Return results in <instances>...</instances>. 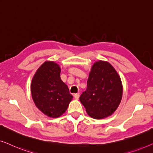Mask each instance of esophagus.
<instances>
[{
	"label": "esophagus",
	"instance_id": "esophagus-1",
	"mask_svg": "<svg viewBox=\"0 0 153 153\" xmlns=\"http://www.w3.org/2000/svg\"><path fill=\"white\" fill-rule=\"evenodd\" d=\"M74 98L76 100H78L79 99V93H76V94H74Z\"/></svg>",
	"mask_w": 153,
	"mask_h": 153
}]
</instances>
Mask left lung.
I'll return each mask as SVG.
<instances>
[{
    "instance_id": "left-lung-1",
    "label": "left lung",
    "mask_w": 153,
    "mask_h": 153,
    "mask_svg": "<svg viewBox=\"0 0 153 153\" xmlns=\"http://www.w3.org/2000/svg\"><path fill=\"white\" fill-rule=\"evenodd\" d=\"M122 95L123 85L118 73L110 63L100 60L92 67L87 88L79 100L90 116L101 119L116 110Z\"/></svg>"
}]
</instances>
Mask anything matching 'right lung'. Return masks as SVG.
<instances>
[{
    "instance_id": "obj_1",
    "label": "right lung",
    "mask_w": 153,
    "mask_h": 153,
    "mask_svg": "<svg viewBox=\"0 0 153 153\" xmlns=\"http://www.w3.org/2000/svg\"><path fill=\"white\" fill-rule=\"evenodd\" d=\"M60 74L58 64L45 62L37 70L31 83V95L35 105L51 118H58L65 112L73 97Z\"/></svg>"
}]
</instances>
